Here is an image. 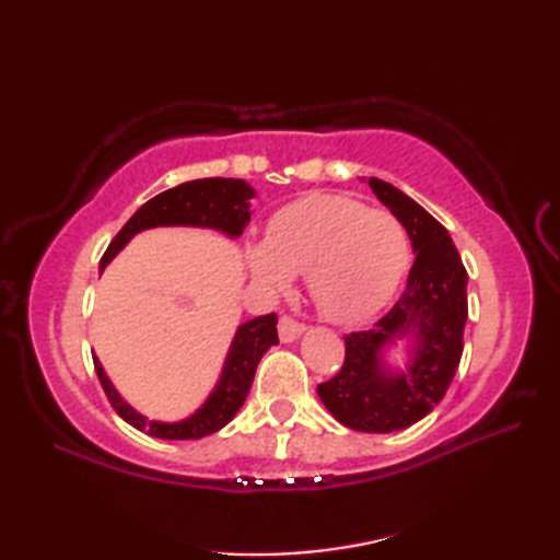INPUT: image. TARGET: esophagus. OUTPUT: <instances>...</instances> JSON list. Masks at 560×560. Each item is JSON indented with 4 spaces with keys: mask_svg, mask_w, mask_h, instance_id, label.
<instances>
[{
    "mask_svg": "<svg viewBox=\"0 0 560 560\" xmlns=\"http://www.w3.org/2000/svg\"><path fill=\"white\" fill-rule=\"evenodd\" d=\"M303 331H305V325L295 323L293 317L283 315V317L279 319V339H281L283 343H291V341H295V339H299V337L303 335Z\"/></svg>",
    "mask_w": 560,
    "mask_h": 560,
    "instance_id": "1",
    "label": "esophagus"
}]
</instances>
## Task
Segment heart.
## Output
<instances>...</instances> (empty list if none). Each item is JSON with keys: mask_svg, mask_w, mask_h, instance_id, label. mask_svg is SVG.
<instances>
[{"mask_svg": "<svg viewBox=\"0 0 560 560\" xmlns=\"http://www.w3.org/2000/svg\"><path fill=\"white\" fill-rule=\"evenodd\" d=\"M409 235L395 213L337 195H311L271 219L267 241L247 247L253 277L287 293L307 273L315 307L337 325L373 317L397 293L409 269Z\"/></svg>", "mask_w": 560, "mask_h": 560, "instance_id": "obj_1", "label": "heart"}]
</instances>
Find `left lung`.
I'll use <instances>...</instances> for the list:
<instances>
[{"mask_svg": "<svg viewBox=\"0 0 560 560\" xmlns=\"http://www.w3.org/2000/svg\"><path fill=\"white\" fill-rule=\"evenodd\" d=\"M368 185L407 229L416 259L395 307L373 329L343 337L347 359L317 395L341 425L395 433L431 413L457 373L469 313L467 269L450 233L421 205L377 177ZM397 340L408 341L404 369L386 361Z\"/></svg>", "mask_w": 560, "mask_h": 560, "instance_id": "obj_1", "label": "left lung"}]
</instances>
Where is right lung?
I'll list each match as a JSON object with an SVG mask.
<instances>
[{
	"mask_svg": "<svg viewBox=\"0 0 560 560\" xmlns=\"http://www.w3.org/2000/svg\"><path fill=\"white\" fill-rule=\"evenodd\" d=\"M253 197L255 189L245 180H235V177H205V180H189L165 189V192L149 199L144 207H139L135 217L115 235V241L101 259V273L137 233L159 229V225H192V229H211L229 237H241L249 217H253V211H249ZM273 343H279L277 315L273 313L247 319L237 327L231 349L225 353L217 387L211 389L207 401L183 421L147 419L144 413H139L132 404L122 399L96 355H93V363H96L98 380L113 409L129 425L163 440H199L221 431L241 411L247 392L253 387L257 363Z\"/></svg>",
	"mask_w": 560,
	"mask_h": 560,
	"instance_id": "right-lung-1",
	"label": "right lung"
}]
</instances>
